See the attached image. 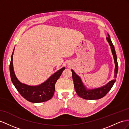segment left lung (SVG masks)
Returning a JSON list of instances; mask_svg holds the SVG:
<instances>
[{
    "mask_svg": "<svg viewBox=\"0 0 129 129\" xmlns=\"http://www.w3.org/2000/svg\"><path fill=\"white\" fill-rule=\"evenodd\" d=\"M106 39L109 43V44H110L111 46L112 54H113L114 57V60L115 65L114 70L115 78L114 80L110 81L106 85H105V86L101 88L94 89L93 90H87L84 87V85H83V83H82L80 77L76 74L73 70H71L75 89L77 95L81 98L86 99V100H97V99H100L104 97L105 95L108 93L109 91L111 90V89L113 87V84L115 83V80H115V78L117 77L118 70V65L117 61V54L116 53H115L114 45L112 44V41L110 39V36L108 34V37H107Z\"/></svg>",
    "mask_w": 129,
    "mask_h": 129,
    "instance_id": "1",
    "label": "left lung"
}]
</instances>
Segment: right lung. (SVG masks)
Listing matches in <instances>:
<instances>
[{
    "label": "right lung",
    "instance_id": "add662e5",
    "mask_svg": "<svg viewBox=\"0 0 129 129\" xmlns=\"http://www.w3.org/2000/svg\"><path fill=\"white\" fill-rule=\"evenodd\" d=\"M12 54L10 64V74L12 83L19 93L26 100L33 103H39L50 100L54 93L55 83L65 68H62L56 72L42 84L38 86H29L21 83L16 78L13 68Z\"/></svg>",
    "mask_w": 129,
    "mask_h": 129
}]
</instances>
